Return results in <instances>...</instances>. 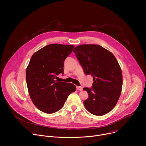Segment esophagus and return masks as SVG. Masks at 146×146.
Masks as SVG:
<instances>
[{
    "label": "esophagus",
    "mask_w": 146,
    "mask_h": 146,
    "mask_svg": "<svg viewBox=\"0 0 146 146\" xmlns=\"http://www.w3.org/2000/svg\"><path fill=\"white\" fill-rule=\"evenodd\" d=\"M76 89L78 91H82V88L80 86H76Z\"/></svg>",
    "instance_id": "34e87169"
}]
</instances>
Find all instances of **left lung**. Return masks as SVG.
<instances>
[{
    "instance_id": "obj_1",
    "label": "left lung",
    "mask_w": 146,
    "mask_h": 146,
    "mask_svg": "<svg viewBox=\"0 0 146 146\" xmlns=\"http://www.w3.org/2000/svg\"><path fill=\"white\" fill-rule=\"evenodd\" d=\"M86 75L93 77L91 88L83 90L88 94L84 101L86 109L95 115L110 112L116 105L121 93L122 75L114 55L97 44H82L73 50Z\"/></svg>"
}]
</instances>
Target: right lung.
<instances>
[{
	"instance_id": "1",
	"label": "right lung",
	"mask_w": 146,
	"mask_h": 146,
	"mask_svg": "<svg viewBox=\"0 0 146 146\" xmlns=\"http://www.w3.org/2000/svg\"><path fill=\"white\" fill-rule=\"evenodd\" d=\"M73 48L72 45L51 44L32 56L26 71L27 84L32 101L41 111H59L76 90L71 83L55 80L56 76L64 74V61Z\"/></svg>"
}]
</instances>
